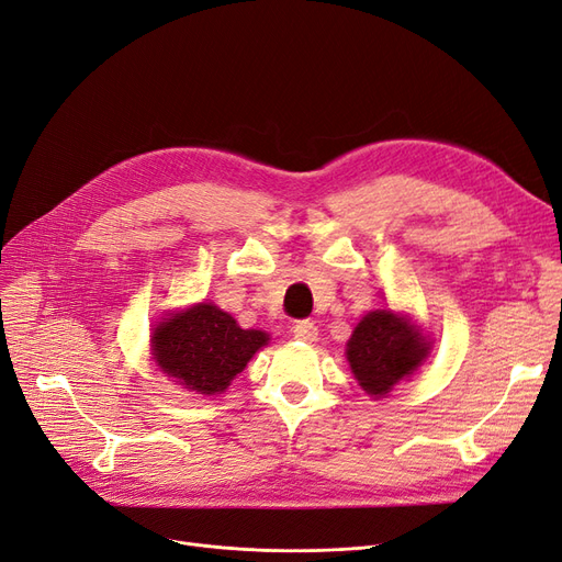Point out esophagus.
<instances>
[{"label": "esophagus", "instance_id": "34e87169", "mask_svg": "<svg viewBox=\"0 0 562 562\" xmlns=\"http://www.w3.org/2000/svg\"><path fill=\"white\" fill-rule=\"evenodd\" d=\"M293 337H295L297 341L312 344V341L318 339V327H316L314 321H297V323L293 325Z\"/></svg>", "mask_w": 562, "mask_h": 562}]
</instances>
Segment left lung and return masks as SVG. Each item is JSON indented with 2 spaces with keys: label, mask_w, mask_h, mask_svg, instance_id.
Segmentation results:
<instances>
[{
  "label": "left lung",
  "mask_w": 562,
  "mask_h": 562,
  "mask_svg": "<svg viewBox=\"0 0 562 562\" xmlns=\"http://www.w3.org/2000/svg\"><path fill=\"white\" fill-rule=\"evenodd\" d=\"M430 353V341L418 327L391 308H374L346 341V360L372 397H385L393 385L412 376Z\"/></svg>",
  "instance_id": "1"
}]
</instances>
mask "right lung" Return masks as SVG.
<instances>
[{
	"label": "right lung",
	"instance_id": "right-lung-1",
	"mask_svg": "<svg viewBox=\"0 0 562 562\" xmlns=\"http://www.w3.org/2000/svg\"><path fill=\"white\" fill-rule=\"evenodd\" d=\"M269 341L262 330H241L211 302L192 304L153 327L150 351L160 372L200 395H218Z\"/></svg>",
	"mask_w": 562,
	"mask_h": 562
}]
</instances>
